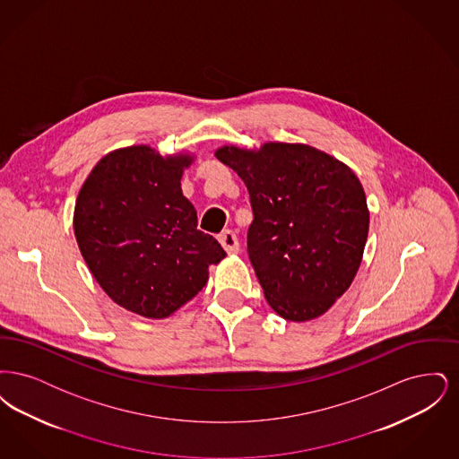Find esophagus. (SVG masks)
I'll return each mask as SVG.
<instances>
[{"label": "esophagus", "mask_w": 459, "mask_h": 459, "mask_svg": "<svg viewBox=\"0 0 459 459\" xmlns=\"http://www.w3.org/2000/svg\"><path fill=\"white\" fill-rule=\"evenodd\" d=\"M219 240L229 255H234L239 251V239L232 230H223L219 236Z\"/></svg>", "instance_id": "34e87169"}]
</instances>
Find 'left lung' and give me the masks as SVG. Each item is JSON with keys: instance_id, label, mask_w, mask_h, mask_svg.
Masks as SVG:
<instances>
[{"instance_id": "left-lung-1", "label": "left lung", "mask_w": 459, "mask_h": 459, "mask_svg": "<svg viewBox=\"0 0 459 459\" xmlns=\"http://www.w3.org/2000/svg\"><path fill=\"white\" fill-rule=\"evenodd\" d=\"M215 156L247 187V255L268 305L290 322L324 315L363 258L370 213L359 178L307 144L223 146Z\"/></svg>"}]
</instances>
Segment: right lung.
<instances>
[{"label": "right lung", "mask_w": 459, "mask_h": 459, "mask_svg": "<svg viewBox=\"0 0 459 459\" xmlns=\"http://www.w3.org/2000/svg\"><path fill=\"white\" fill-rule=\"evenodd\" d=\"M187 153L161 156L150 146L103 156L82 184L74 232L96 282L122 307L167 318L208 282V266L225 258L219 240L197 230L182 195Z\"/></svg>", "instance_id": "1"}]
</instances>
